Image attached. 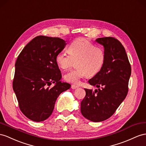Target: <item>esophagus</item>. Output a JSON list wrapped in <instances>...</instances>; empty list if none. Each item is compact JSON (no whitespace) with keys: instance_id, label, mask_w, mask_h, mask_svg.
Masks as SVG:
<instances>
[{"instance_id":"obj_1","label":"esophagus","mask_w":146,"mask_h":146,"mask_svg":"<svg viewBox=\"0 0 146 146\" xmlns=\"http://www.w3.org/2000/svg\"><path fill=\"white\" fill-rule=\"evenodd\" d=\"M71 88H72V89H76L78 88H79V86H76V85L73 84V85H72V86H71Z\"/></svg>"}]
</instances>
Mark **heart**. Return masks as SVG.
<instances>
[{
    "mask_svg": "<svg viewBox=\"0 0 146 146\" xmlns=\"http://www.w3.org/2000/svg\"><path fill=\"white\" fill-rule=\"evenodd\" d=\"M68 52L61 51L55 57V62L60 68H70L76 61V69L71 70L64 75L68 83L78 84L82 78L88 75L93 76L102 68L105 62V54L101 48L95 47L89 41L80 38L70 44Z\"/></svg>",
    "mask_w": 146,
    "mask_h": 146,
    "instance_id": "obj_1",
    "label": "heart"
}]
</instances>
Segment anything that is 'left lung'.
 I'll list each match as a JSON object with an SVG mask.
<instances>
[{
    "label": "left lung",
    "instance_id": "left-lung-1",
    "mask_svg": "<svg viewBox=\"0 0 146 146\" xmlns=\"http://www.w3.org/2000/svg\"><path fill=\"white\" fill-rule=\"evenodd\" d=\"M95 41L104 48L105 62L88 83L102 88L94 91L84 89L81 112L89 120L100 122L110 118L126 98L131 68L125 48L118 40L106 37Z\"/></svg>",
    "mask_w": 146,
    "mask_h": 146
}]
</instances>
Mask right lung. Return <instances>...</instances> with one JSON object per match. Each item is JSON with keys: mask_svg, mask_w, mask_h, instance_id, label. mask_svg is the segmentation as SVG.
<instances>
[{"mask_svg": "<svg viewBox=\"0 0 146 146\" xmlns=\"http://www.w3.org/2000/svg\"><path fill=\"white\" fill-rule=\"evenodd\" d=\"M66 42L59 37L39 36L31 40L15 63L13 89L21 111L31 120H46L54 110L59 95L71 85L60 81L55 57ZM54 83L52 87L50 86Z\"/></svg>", "mask_w": 146, "mask_h": 146, "instance_id": "1", "label": "right lung"}]
</instances>
